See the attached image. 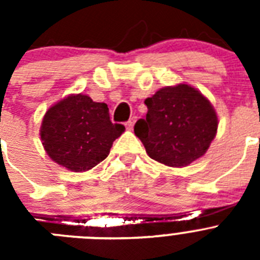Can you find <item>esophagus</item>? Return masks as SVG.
I'll return each mask as SVG.
<instances>
[{
	"instance_id": "1",
	"label": "esophagus",
	"mask_w": 260,
	"mask_h": 260,
	"mask_svg": "<svg viewBox=\"0 0 260 260\" xmlns=\"http://www.w3.org/2000/svg\"><path fill=\"white\" fill-rule=\"evenodd\" d=\"M134 123H135V117H132V118L128 119L127 122H126V128H127V130H132Z\"/></svg>"
}]
</instances>
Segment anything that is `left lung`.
Returning <instances> with one entry per match:
<instances>
[{"label": "left lung", "mask_w": 260, "mask_h": 260, "mask_svg": "<svg viewBox=\"0 0 260 260\" xmlns=\"http://www.w3.org/2000/svg\"><path fill=\"white\" fill-rule=\"evenodd\" d=\"M144 104L148 112L138 119L134 133L151 158L167 167L182 168L207 152L219 119L201 91L185 83L162 87Z\"/></svg>", "instance_id": "left-lung-1"}]
</instances>
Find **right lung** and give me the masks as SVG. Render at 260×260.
I'll return each mask as SVG.
<instances>
[{"instance_id": "1", "label": "right lung", "mask_w": 260, "mask_h": 260, "mask_svg": "<svg viewBox=\"0 0 260 260\" xmlns=\"http://www.w3.org/2000/svg\"><path fill=\"white\" fill-rule=\"evenodd\" d=\"M125 126L112 123L109 108L84 93H71L43 117L40 139L47 155L71 172H86L102 162Z\"/></svg>"}]
</instances>
